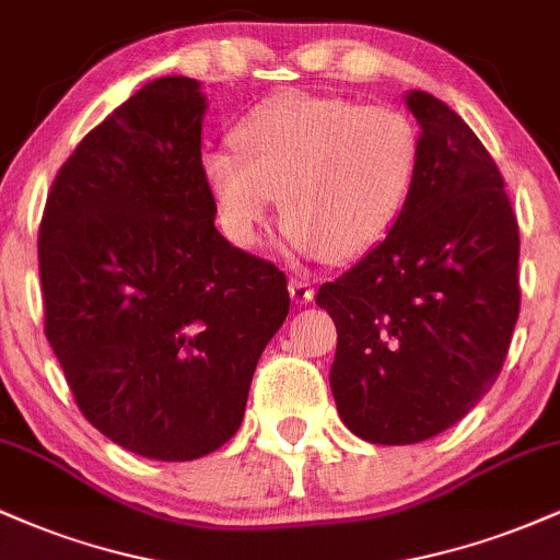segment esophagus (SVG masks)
I'll use <instances>...</instances> for the list:
<instances>
[{"mask_svg": "<svg viewBox=\"0 0 560 560\" xmlns=\"http://www.w3.org/2000/svg\"><path fill=\"white\" fill-rule=\"evenodd\" d=\"M289 294H292V300L298 305H307L313 300V294H316V287H313V281L294 276V279H289Z\"/></svg>", "mask_w": 560, "mask_h": 560, "instance_id": "obj_1", "label": "esophagus"}]
</instances>
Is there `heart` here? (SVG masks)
<instances>
[{
    "mask_svg": "<svg viewBox=\"0 0 560 560\" xmlns=\"http://www.w3.org/2000/svg\"><path fill=\"white\" fill-rule=\"evenodd\" d=\"M421 141L408 115L345 96L281 94L249 110L234 147H210L199 173L231 242H258L279 195L287 242L307 258L355 260L400 218Z\"/></svg>",
    "mask_w": 560,
    "mask_h": 560,
    "instance_id": "1",
    "label": "heart"
}]
</instances>
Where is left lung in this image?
<instances>
[{
    "mask_svg": "<svg viewBox=\"0 0 560 560\" xmlns=\"http://www.w3.org/2000/svg\"><path fill=\"white\" fill-rule=\"evenodd\" d=\"M413 189L387 240L316 305L337 326L331 392L345 427L413 445L458 423L503 369L518 320V223L503 176L458 113L410 92Z\"/></svg>",
    "mask_w": 560,
    "mask_h": 560,
    "instance_id": "8db88e82",
    "label": "left lung"
}]
</instances>
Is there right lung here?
<instances>
[{"label":"right lung","instance_id":"right-lung-1","mask_svg":"<svg viewBox=\"0 0 560 560\" xmlns=\"http://www.w3.org/2000/svg\"><path fill=\"white\" fill-rule=\"evenodd\" d=\"M202 115L195 79L141 86L62 163L38 226L44 334L75 405L155 460L226 445L289 313L284 271L215 229Z\"/></svg>","mask_w":560,"mask_h":560}]
</instances>
